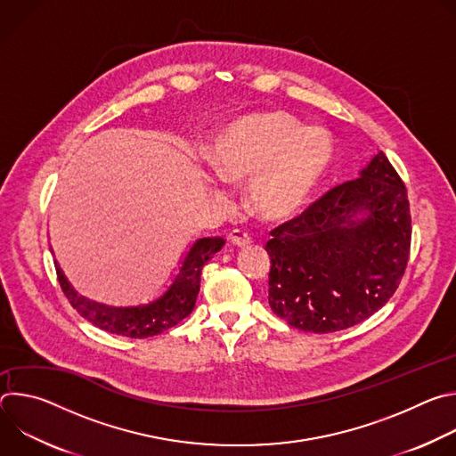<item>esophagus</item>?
Masks as SVG:
<instances>
[{
    "label": "esophagus",
    "instance_id": "34e87169",
    "mask_svg": "<svg viewBox=\"0 0 456 456\" xmlns=\"http://www.w3.org/2000/svg\"><path fill=\"white\" fill-rule=\"evenodd\" d=\"M229 241L236 247H248L252 243V238L247 231L243 229H234L231 234H229Z\"/></svg>",
    "mask_w": 456,
    "mask_h": 456
}]
</instances>
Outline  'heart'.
Wrapping results in <instances>:
<instances>
[{
  "instance_id": "heart-1",
  "label": "heart",
  "mask_w": 456,
  "mask_h": 456,
  "mask_svg": "<svg viewBox=\"0 0 456 456\" xmlns=\"http://www.w3.org/2000/svg\"><path fill=\"white\" fill-rule=\"evenodd\" d=\"M334 144L327 129L285 111L238 118L215 135L208 159L224 182L248 183L252 209L267 220L294 216L327 171Z\"/></svg>"
}]
</instances>
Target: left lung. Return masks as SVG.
I'll list each match as a JSON object with an SVG mask.
<instances>
[{
  "label": "left lung",
  "mask_w": 456,
  "mask_h": 456,
  "mask_svg": "<svg viewBox=\"0 0 456 456\" xmlns=\"http://www.w3.org/2000/svg\"><path fill=\"white\" fill-rule=\"evenodd\" d=\"M271 236L273 312L303 332L346 330L382 308L404 276L411 245L406 185L380 151L359 178L332 187Z\"/></svg>",
  "instance_id": "obj_1"
}]
</instances>
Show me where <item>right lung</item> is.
<instances>
[{"label": "right lung", "instance_id": "right-lung-1", "mask_svg": "<svg viewBox=\"0 0 456 456\" xmlns=\"http://www.w3.org/2000/svg\"><path fill=\"white\" fill-rule=\"evenodd\" d=\"M224 238H202L191 247L187 252L180 274L175 278L169 290L157 301L144 306L132 308H115L94 303L86 297L77 296L70 287L67 278L62 276L61 269L55 264L57 280L61 290L69 297L70 305L88 319L97 329L106 330L115 336H124L132 339H146L159 336L185 319L197 303L200 290L202 269L208 265L209 259L224 247Z\"/></svg>", "mask_w": 456, "mask_h": 456}]
</instances>
